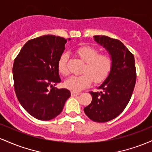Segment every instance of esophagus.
<instances>
[{
	"label": "esophagus",
	"instance_id": "obj_1",
	"mask_svg": "<svg viewBox=\"0 0 152 152\" xmlns=\"http://www.w3.org/2000/svg\"><path fill=\"white\" fill-rule=\"evenodd\" d=\"M71 96H78L79 95L80 93H77V92H74V91H71Z\"/></svg>",
	"mask_w": 152,
	"mask_h": 152
}]
</instances>
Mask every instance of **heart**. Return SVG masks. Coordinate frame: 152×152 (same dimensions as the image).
Instances as JSON below:
<instances>
[{
	"instance_id": "obj_1",
	"label": "heart",
	"mask_w": 152,
	"mask_h": 152,
	"mask_svg": "<svg viewBox=\"0 0 152 152\" xmlns=\"http://www.w3.org/2000/svg\"><path fill=\"white\" fill-rule=\"evenodd\" d=\"M76 53L85 63L80 76H71L64 82V86L74 92H78L91 84L100 83L107 77L112 67V58L106 53H99V50L92 46H85L78 48ZM67 53H63L58 61V70L63 76L68 74Z\"/></svg>"
}]
</instances>
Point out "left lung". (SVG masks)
Instances as JSON below:
<instances>
[{"mask_svg":"<svg viewBox=\"0 0 152 152\" xmlns=\"http://www.w3.org/2000/svg\"><path fill=\"white\" fill-rule=\"evenodd\" d=\"M94 39L107 50L113 64L109 74L98 88L102 91L89 92L92 101L84 112L92 121L106 122L117 117L132 97L137 78L135 60L118 40L106 36H94Z\"/></svg>","mask_w":152,"mask_h":152,"instance_id":"obj_1","label":"left lung"}]
</instances>
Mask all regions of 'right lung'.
<instances>
[{
	"mask_svg": "<svg viewBox=\"0 0 152 152\" xmlns=\"http://www.w3.org/2000/svg\"><path fill=\"white\" fill-rule=\"evenodd\" d=\"M70 40L53 35L36 38L23 46L15 59V94L23 109L37 119L48 121L56 117L70 97V91L53 87L61 81L57 66Z\"/></svg>",
	"mask_w": 152,
	"mask_h": 152,
	"instance_id": "obj_1",
	"label": "right lung"
}]
</instances>
